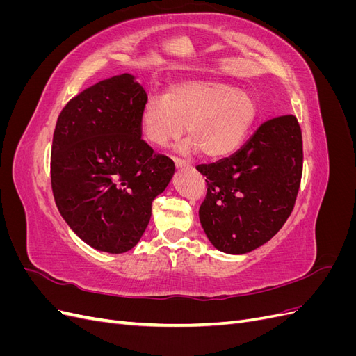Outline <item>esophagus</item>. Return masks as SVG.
Instances as JSON below:
<instances>
[{"label": "esophagus", "mask_w": 356, "mask_h": 356, "mask_svg": "<svg viewBox=\"0 0 356 356\" xmlns=\"http://www.w3.org/2000/svg\"><path fill=\"white\" fill-rule=\"evenodd\" d=\"M174 161H175V166L179 169H188V168H191V163H188V161H186V160H182V159H174Z\"/></svg>", "instance_id": "1"}]
</instances>
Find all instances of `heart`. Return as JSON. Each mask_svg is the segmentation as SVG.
<instances>
[{"label":"heart","mask_w":356,"mask_h":356,"mask_svg":"<svg viewBox=\"0 0 356 356\" xmlns=\"http://www.w3.org/2000/svg\"><path fill=\"white\" fill-rule=\"evenodd\" d=\"M255 117L257 104L250 93L217 81H182L163 96L147 99L139 126L148 144L166 147L187 124L190 141L184 148L220 159L241 145Z\"/></svg>","instance_id":"obj_1"}]
</instances>
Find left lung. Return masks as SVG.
<instances>
[{"instance_id": "left-lung-1", "label": "left lung", "mask_w": 356, "mask_h": 356, "mask_svg": "<svg viewBox=\"0 0 356 356\" xmlns=\"http://www.w3.org/2000/svg\"><path fill=\"white\" fill-rule=\"evenodd\" d=\"M196 169L207 177L199 218L211 243L227 254L254 251L282 229L294 209L303 174L297 117L270 118L239 152Z\"/></svg>"}]
</instances>
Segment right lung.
<instances>
[{"mask_svg": "<svg viewBox=\"0 0 356 356\" xmlns=\"http://www.w3.org/2000/svg\"><path fill=\"white\" fill-rule=\"evenodd\" d=\"M147 93L131 74L96 83L72 98L53 134L50 177L56 207L81 241L126 252L139 242L152 203L175 163L141 138Z\"/></svg>", "mask_w": 356, "mask_h": 356, "instance_id": "add662e5", "label": "right lung"}]
</instances>
